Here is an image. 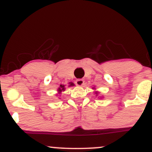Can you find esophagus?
<instances>
[{
	"label": "esophagus",
	"instance_id": "1",
	"mask_svg": "<svg viewBox=\"0 0 152 152\" xmlns=\"http://www.w3.org/2000/svg\"><path fill=\"white\" fill-rule=\"evenodd\" d=\"M84 80L83 79H78L75 81V84L77 85V86H82L83 85H84Z\"/></svg>",
	"mask_w": 152,
	"mask_h": 152
}]
</instances>
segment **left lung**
Masks as SVG:
<instances>
[{"label":"left lung","mask_w":152,"mask_h":152,"mask_svg":"<svg viewBox=\"0 0 152 152\" xmlns=\"http://www.w3.org/2000/svg\"><path fill=\"white\" fill-rule=\"evenodd\" d=\"M95 94H96V95H98V92H95Z\"/></svg>","instance_id":"obj_1"}]
</instances>
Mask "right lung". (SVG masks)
Segmentation results:
<instances>
[{"mask_svg":"<svg viewBox=\"0 0 152 152\" xmlns=\"http://www.w3.org/2000/svg\"><path fill=\"white\" fill-rule=\"evenodd\" d=\"M69 86H74L75 84L73 83H69ZM64 90H65V88H64V85H60V86H59V88H58L57 91H58V94H61V93H62V91H64Z\"/></svg>","mask_w":152,"mask_h":152,"instance_id":"obj_1","label":"right lung"}]
</instances>
